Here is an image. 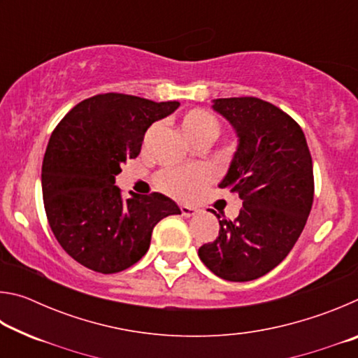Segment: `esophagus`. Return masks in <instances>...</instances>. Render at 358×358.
<instances>
[{
    "label": "esophagus",
    "mask_w": 358,
    "mask_h": 358,
    "mask_svg": "<svg viewBox=\"0 0 358 358\" xmlns=\"http://www.w3.org/2000/svg\"><path fill=\"white\" fill-rule=\"evenodd\" d=\"M180 210H181V215H183L185 217H191V216L199 213V210L196 207H189V205H181Z\"/></svg>",
    "instance_id": "1"
}]
</instances>
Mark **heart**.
<instances>
[{"label": "heart", "mask_w": 358, "mask_h": 358, "mask_svg": "<svg viewBox=\"0 0 358 358\" xmlns=\"http://www.w3.org/2000/svg\"><path fill=\"white\" fill-rule=\"evenodd\" d=\"M180 128L183 134L191 142L199 138H213L220 134V124H217L213 115L202 108H192L186 112L180 120ZM211 180V171L205 166L183 167V169H166L157 175L156 183L161 191L180 201L192 199L202 187Z\"/></svg>", "instance_id": "b5f03b06"}]
</instances>
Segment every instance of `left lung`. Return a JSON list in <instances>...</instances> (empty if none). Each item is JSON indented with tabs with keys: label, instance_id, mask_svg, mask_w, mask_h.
I'll return each mask as SVG.
<instances>
[{
	"label": "left lung",
	"instance_id": "obj_1",
	"mask_svg": "<svg viewBox=\"0 0 358 358\" xmlns=\"http://www.w3.org/2000/svg\"><path fill=\"white\" fill-rule=\"evenodd\" d=\"M238 143L220 187L243 201L235 221L215 210L220 235L199 257L226 281H252L280 265L299 240L314 196L305 134L281 108L257 98L211 101Z\"/></svg>",
	"mask_w": 358,
	"mask_h": 358
}]
</instances>
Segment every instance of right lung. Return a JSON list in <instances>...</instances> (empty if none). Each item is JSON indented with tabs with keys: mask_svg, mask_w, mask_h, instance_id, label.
<instances>
[{
	"mask_svg": "<svg viewBox=\"0 0 358 358\" xmlns=\"http://www.w3.org/2000/svg\"><path fill=\"white\" fill-rule=\"evenodd\" d=\"M180 102L106 93L82 101L62 120L42 162L48 224L69 256L98 273H118L148 251L162 217L181 215L164 194L123 199L115 178L141 153L151 124Z\"/></svg>",
	"mask_w": 358,
	"mask_h": 358,
	"instance_id": "right-lung-1",
	"label": "right lung"
}]
</instances>
